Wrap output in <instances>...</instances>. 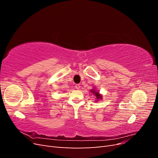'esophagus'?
I'll return each mask as SVG.
<instances>
[{
    "label": "esophagus",
    "mask_w": 158,
    "mask_h": 158,
    "mask_svg": "<svg viewBox=\"0 0 158 158\" xmlns=\"http://www.w3.org/2000/svg\"><path fill=\"white\" fill-rule=\"evenodd\" d=\"M75 88H76V89H79L80 88V84H76L75 85Z\"/></svg>",
    "instance_id": "34e87169"
}]
</instances>
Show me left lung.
<instances>
[{"mask_svg":"<svg viewBox=\"0 0 158 158\" xmlns=\"http://www.w3.org/2000/svg\"><path fill=\"white\" fill-rule=\"evenodd\" d=\"M90 92H92V93H93V94H94V95H95V96H96V98H97L98 100L99 99H102V95L99 94V92H95V91L94 90V89H92V90L90 91Z\"/></svg>","mask_w":158,"mask_h":158,"instance_id":"obj_1","label":"left lung"}]
</instances>
